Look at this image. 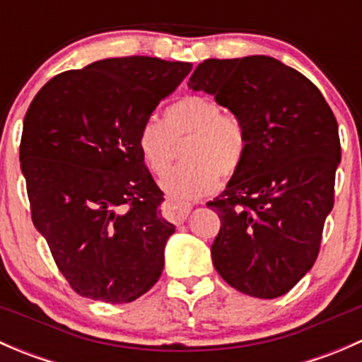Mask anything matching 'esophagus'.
I'll return each instance as SVG.
<instances>
[{"mask_svg": "<svg viewBox=\"0 0 362 362\" xmlns=\"http://www.w3.org/2000/svg\"><path fill=\"white\" fill-rule=\"evenodd\" d=\"M164 210H166V215L171 221L182 222L189 217V214H191V204H184L175 202V199H168L166 204H164Z\"/></svg>", "mask_w": 362, "mask_h": 362, "instance_id": "34e87169", "label": "esophagus"}]
</instances>
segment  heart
I'll return each mask as SVG.
<instances>
[{
  "instance_id": "obj_1",
  "label": "heart",
  "mask_w": 362,
  "mask_h": 362,
  "mask_svg": "<svg viewBox=\"0 0 362 362\" xmlns=\"http://www.w3.org/2000/svg\"><path fill=\"white\" fill-rule=\"evenodd\" d=\"M187 140L185 164L170 171L160 185L177 202H194L210 194L218 178H231L242 166L249 148V131L242 117L224 112L215 100L189 94L164 110V124L141 122L136 148L154 175L166 173L175 159V144Z\"/></svg>"
}]
</instances>
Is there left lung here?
Segmentation results:
<instances>
[{
	"label": "left lung",
	"mask_w": 362,
	"mask_h": 362,
	"mask_svg": "<svg viewBox=\"0 0 362 362\" xmlns=\"http://www.w3.org/2000/svg\"><path fill=\"white\" fill-rule=\"evenodd\" d=\"M189 89L242 117L249 148L222 194L211 261L231 287L254 298L289 293L315 262L334 204L341 159L338 122L322 93L268 56L206 59Z\"/></svg>",
	"instance_id": "8db88e82"
}]
</instances>
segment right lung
<instances>
[{
  "label": "right lung",
  "mask_w": 362,
  "mask_h": 362,
  "mask_svg": "<svg viewBox=\"0 0 362 362\" xmlns=\"http://www.w3.org/2000/svg\"><path fill=\"white\" fill-rule=\"evenodd\" d=\"M191 63L129 56L69 69L40 89L24 117L21 170L31 218L73 291L131 303L152 289L175 226L136 148L141 122Z\"/></svg>",
  "instance_id": "add662e5"
}]
</instances>
